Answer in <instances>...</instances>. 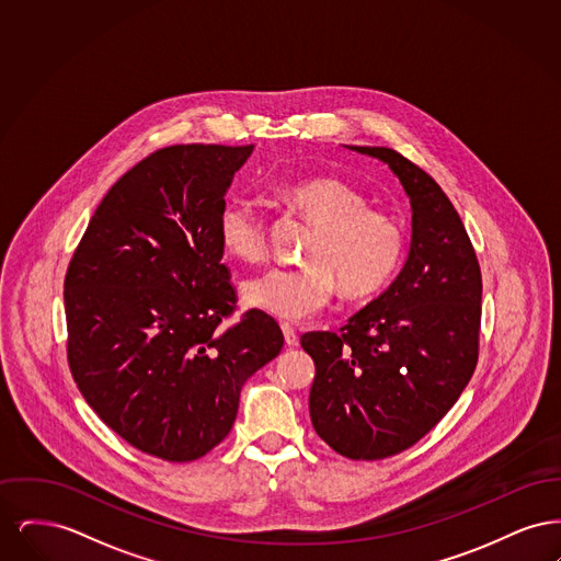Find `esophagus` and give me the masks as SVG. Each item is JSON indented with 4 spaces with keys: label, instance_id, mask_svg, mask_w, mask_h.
Masks as SVG:
<instances>
[{
    "label": "esophagus",
    "instance_id": "obj_1",
    "mask_svg": "<svg viewBox=\"0 0 561 561\" xmlns=\"http://www.w3.org/2000/svg\"><path fill=\"white\" fill-rule=\"evenodd\" d=\"M282 332H284V339H286V345H288V347H298V334H296V330H294L293 325L284 323V325H282Z\"/></svg>",
    "mask_w": 561,
    "mask_h": 561
}]
</instances>
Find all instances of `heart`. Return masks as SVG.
<instances>
[{"instance_id":"1","label":"heart","mask_w":561,"mask_h":561,"mask_svg":"<svg viewBox=\"0 0 561 561\" xmlns=\"http://www.w3.org/2000/svg\"><path fill=\"white\" fill-rule=\"evenodd\" d=\"M296 213L318 227L300 268H268L243 288L245 302L284 321L318 316L341 290L364 298L380 290L403 254V233L389 214L368 208V199L341 179L320 176L284 191ZM218 238L245 263L267 256V229L250 202L229 199L218 214Z\"/></svg>"}]
</instances>
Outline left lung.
<instances>
[{"label":"left lung","mask_w":561,"mask_h":561,"mask_svg":"<svg viewBox=\"0 0 561 561\" xmlns=\"http://www.w3.org/2000/svg\"><path fill=\"white\" fill-rule=\"evenodd\" d=\"M391 168L412 208L408 259L393 284L341 334L307 332L309 393L321 439L353 460L414 446L460 398L478 364L481 273L453 202L425 170L387 147H347Z\"/></svg>","instance_id":"8db88e82"}]
</instances>
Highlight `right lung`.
<instances>
[{"label":"right lung","mask_w":561,"mask_h":561,"mask_svg":"<svg viewBox=\"0 0 561 561\" xmlns=\"http://www.w3.org/2000/svg\"><path fill=\"white\" fill-rule=\"evenodd\" d=\"M254 145H176L99 204L65 277L67 357L101 421L140 453L187 462L233 427L243 382L284 347L267 313L233 325L218 214Z\"/></svg>","instance_id":"obj_1"}]
</instances>
